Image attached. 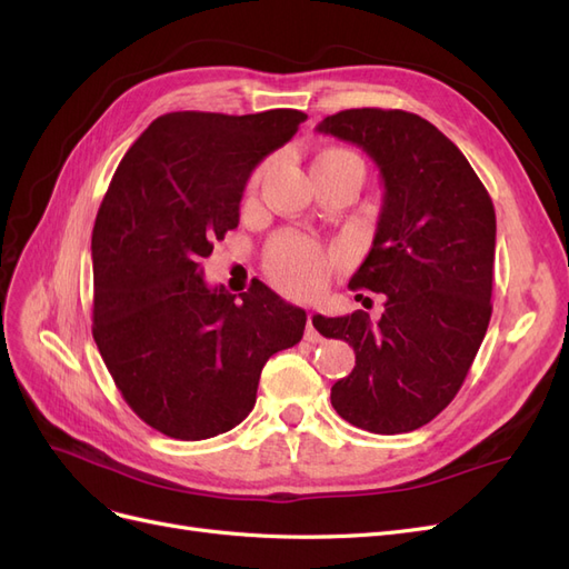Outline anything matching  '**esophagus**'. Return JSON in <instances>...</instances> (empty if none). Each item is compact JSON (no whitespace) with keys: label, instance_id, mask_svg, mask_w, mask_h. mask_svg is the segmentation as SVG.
<instances>
[{"label":"esophagus","instance_id":"esophagus-1","mask_svg":"<svg viewBox=\"0 0 569 569\" xmlns=\"http://www.w3.org/2000/svg\"><path fill=\"white\" fill-rule=\"evenodd\" d=\"M303 339L306 341H311V343H318V341H322V335L316 330V325H313V316L308 313V318H306V332H303Z\"/></svg>","mask_w":569,"mask_h":569}]
</instances>
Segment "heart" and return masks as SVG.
Returning <instances> with one entry per match:
<instances>
[{"mask_svg":"<svg viewBox=\"0 0 569 569\" xmlns=\"http://www.w3.org/2000/svg\"><path fill=\"white\" fill-rule=\"evenodd\" d=\"M337 161H356L360 163L351 151L347 149H327L316 159L313 166L337 163ZM263 166H258L249 182L247 192L251 194L261 182ZM266 270L270 280L278 284L282 291L291 297H316L327 282V270H330V256H327L318 244L308 242L297 234H280L274 237L268 253H266Z\"/></svg>","mask_w":569,"mask_h":569,"instance_id":"obj_1","label":"heart"}]
</instances>
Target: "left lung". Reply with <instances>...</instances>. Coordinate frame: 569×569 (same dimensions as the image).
<instances>
[{"mask_svg": "<svg viewBox=\"0 0 569 569\" xmlns=\"http://www.w3.org/2000/svg\"><path fill=\"white\" fill-rule=\"evenodd\" d=\"M318 132L363 149L385 182L372 249L349 282L385 295L382 318H313L322 337L356 351L330 399L368 432H412L453 401L487 335L493 203L462 151L416 113L347 109Z\"/></svg>", "mask_w": 569, "mask_h": 569, "instance_id": "obj_1", "label": "left lung"}]
</instances>
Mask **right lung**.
<instances>
[{"label": "right lung", "mask_w": 569, "mask_h": 569, "mask_svg": "<svg viewBox=\"0 0 569 569\" xmlns=\"http://www.w3.org/2000/svg\"><path fill=\"white\" fill-rule=\"evenodd\" d=\"M306 118L159 116L99 206L92 335L126 403L166 437L201 441L242 422L266 360L303 337V308L258 280L239 299L206 287L201 258L237 228L251 170Z\"/></svg>", "instance_id": "right-lung-1"}]
</instances>
